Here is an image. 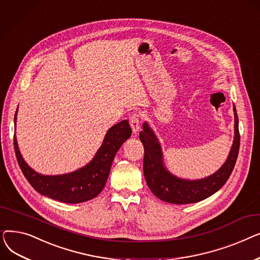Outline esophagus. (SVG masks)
I'll return each instance as SVG.
<instances>
[{
  "label": "esophagus",
  "instance_id": "obj_1",
  "mask_svg": "<svg viewBox=\"0 0 260 260\" xmlns=\"http://www.w3.org/2000/svg\"><path fill=\"white\" fill-rule=\"evenodd\" d=\"M129 124L134 134H137L140 128V117L137 114H134L129 117Z\"/></svg>",
  "mask_w": 260,
  "mask_h": 260
}]
</instances>
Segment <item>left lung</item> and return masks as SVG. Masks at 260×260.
Here are the masks:
<instances>
[{
    "mask_svg": "<svg viewBox=\"0 0 260 260\" xmlns=\"http://www.w3.org/2000/svg\"><path fill=\"white\" fill-rule=\"evenodd\" d=\"M235 135L224 165L213 175L198 180L178 178L171 174L163 165L162 149L153 129L147 123H143V131L139 137L144 146L143 173L146 183L153 194L159 199L174 204L195 203L206 199L220 189L234 170L238 157L240 135L238 116L234 106Z\"/></svg>",
    "mask_w": 260,
    "mask_h": 260,
    "instance_id": "8db88e82",
    "label": "left lung"
}]
</instances>
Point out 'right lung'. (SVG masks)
<instances>
[{"label":"right lung","mask_w":260,"mask_h":260,"mask_svg":"<svg viewBox=\"0 0 260 260\" xmlns=\"http://www.w3.org/2000/svg\"><path fill=\"white\" fill-rule=\"evenodd\" d=\"M17 113L18 109L15 115V125ZM131 135L132 128L127 120L117 123L107 131L102 145L88 165L73 173L56 176L39 174L27 165L20 153L16 135L13 137V146L22 173L37 192L61 202L80 203L101 193L117 152Z\"/></svg>","instance_id":"right-lung-1"}]
</instances>
